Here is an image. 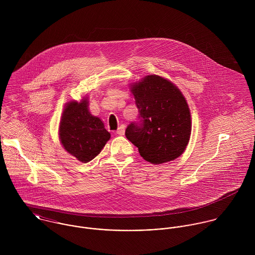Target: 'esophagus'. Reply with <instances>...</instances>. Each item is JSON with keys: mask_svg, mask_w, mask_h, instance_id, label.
Listing matches in <instances>:
<instances>
[{"mask_svg": "<svg viewBox=\"0 0 255 255\" xmlns=\"http://www.w3.org/2000/svg\"><path fill=\"white\" fill-rule=\"evenodd\" d=\"M125 131H126V126H125V125H122V126L118 128L117 133H118L119 135H124V134H125Z\"/></svg>", "mask_w": 255, "mask_h": 255, "instance_id": "1", "label": "esophagus"}]
</instances>
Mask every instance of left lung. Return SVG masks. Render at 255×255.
<instances>
[{"instance_id": "obj_1", "label": "left lung", "mask_w": 255, "mask_h": 255, "mask_svg": "<svg viewBox=\"0 0 255 255\" xmlns=\"http://www.w3.org/2000/svg\"><path fill=\"white\" fill-rule=\"evenodd\" d=\"M140 124L126 129L127 138L147 162L159 165L180 157L188 144L191 118L181 90L169 79L149 74L130 83Z\"/></svg>"}]
</instances>
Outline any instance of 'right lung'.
Returning <instances> with one entry per match:
<instances>
[{
    "label": "right lung",
    "instance_id": "1",
    "mask_svg": "<svg viewBox=\"0 0 255 255\" xmlns=\"http://www.w3.org/2000/svg\"><path fill=\"white\" fill-rule=\"evenodd\" d=\"M88 99L69 101L63 111L59 138L65 150L82 163L94 159L111 137L100 118L91 115Z\"/></svg>",
    "mask_w": 255,
    "mask_h": 255
}]
</instances>
